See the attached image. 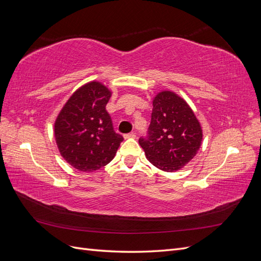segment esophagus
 <instances>
[{"instance_id":"obj_1","label":"esophagus","mask_w":261,"mask_h":261,"mask_svg":"<svg viewBox=\"0 0 261 261\" xmlns=\"http://www.w3.org/2000/svg\"><path fill=\"white\" fill-rule=\"evenodd\" d=\"M136 137V134L135 133H129V134H125L124 138L125 139H128V138H135Z\"/></svg>"}]
</instances>
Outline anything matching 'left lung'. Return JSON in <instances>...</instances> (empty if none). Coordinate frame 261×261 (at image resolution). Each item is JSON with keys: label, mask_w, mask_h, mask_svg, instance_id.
Here are the masks:
<instances>
[{"label": "left lung", "mask_w": 261, "mask_h": 261, "mask_svg": "<svg viewBox=\"0 0 261 261\" xmlns=\"http://www.w3.org/2000/svg\"><path fill=\"white\" fill-rule=\"evenodd\" d=\"M148 135L139 138L147 159L165 172H174L191 161L198 151L201 126L184 99L162 91L153 99Z\"/></svg>", "instance_id": "1"}]
</instances>
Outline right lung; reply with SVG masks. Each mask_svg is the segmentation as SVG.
<instances>
[{
  "mask_svg": "<svg viewBox=\"0 0 261 261\" xmlns=\"http://www.w3.org/2000/svg\"><path fill=\"white\" fill-rule=\"evenodd\" d=\"M106 86L91 82L76 90L61 110L54 135L61 155L75 169L93 172L111 162L123 136L114 132L106 106Z\"/></svg>",
  "mask_w": 261,
  "mask_h": 261,
  "instance_id": "1",
  "label": "right lung"
}]
</instances>
